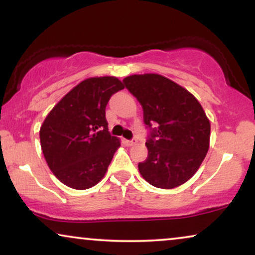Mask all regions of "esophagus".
I'll return each mask as SVG.
<instances>
[{"mask_svg": "<svg viewBox=\"0 0 255 255\" xmlns=\"http://www.w3.org/2000/svg\"><path fill=\"white\" fill-rule=\"evenodd\" d=\"M136 140H135V138H133V140H126V144H127V145H129V147H130V145H134L135 143H136Z\"/></svg>", "mask_w": 255, "mask_h": 255, "instance_id": "esophagus-1", "label": "esophagus"}]
</instances>
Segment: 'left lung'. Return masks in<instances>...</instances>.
<instances>
[{
    "label": "left lung",
    "mask_w": 255,
    "mask_h": 255,
    "mask_svg": "<svg viewBox=\"0 0 255 255\" xmlns=\"http://www.w3.org/2000/svg\"><path fill=\"white\" fill-rule=\"evenodd\" d=\"M124 83L143 108L144 124L156 126L145 142L148 157L138 163L141 176L161 189L184 184L201 167L210 147L211 126L202 105L161 74H133Z\"/></svg>",
    "instance_id": "8db88e82"
}]
</instances>
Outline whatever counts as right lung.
Wrapping results in <instances>:
<instances>
[{
    "instance_id": "add662e5",
    "label": "right lung",
    "mask_w": 255,
    "mask_h": 255,
    "mask_svg": "<svg viewBox=\"0 0 255 255\" xmlns=\"http://www.w3.org/2000/svg\"><path fill=\"white\" fill-rule=\"evenodd\" d=\"M117 77L87 78L54 106L40 126L39 138L50 170L63 184L90 189L106 174L120 138L108 131L106 106L124 90Z\"/></svg>"
}]
</instances>
